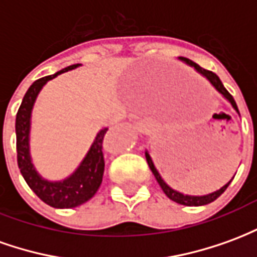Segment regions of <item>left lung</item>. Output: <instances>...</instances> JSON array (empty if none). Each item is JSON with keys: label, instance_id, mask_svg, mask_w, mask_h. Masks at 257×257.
Here are the masks:
<instances>
[{"label": "left lung", "instance_id": "8db88e82", "mask_svg": "<svg viewBox=\"0 0 257 257\" xmlns=\"http://www.w3.org/2000/svg\"><path fill=\"white\" fill-rule=\"evenodd\" d=\"M180 60H183V62H186L187 64H190V66H193L197 71H199V73L202 74V75H205L206 78L209 79L210 84L215 86L216 89L220 92L221 95L226 97L227 100L231 103V106L237 110V112L239 114V111H238V107H237V103H235V100H234V97H232L231 95H230V92L224 88V85L221 84L220 78L216 75L215 73H212V71H209V70H205V68L199 67L198 64L194 63L193 60H190V59L187 58H180ZM146 160H147V164H149V167H150L151 172H153V175L156 176L157 182H158V184L161 186L162 191L165 193V195H167L168 198L172 199V201H175V202H178V204L180 205H186V206H201V205H206V204H210V202H213L215 199H217L219 197H220L221 194L226 191V189L228 187V184L231 183V180L228 182V183L226 184V186H223L220 190H217V191H215V193L212 194H208V195H201V197H194V195H184V194L179 193V191H175L173 189H171L169 186H168L164 180H162V178L160 176V173H158V171L156 169V167H154V164H153V160H151V157L149 156V153H146Z\"/></svg>", "mask_w": 257, "mask_h": 257}]
</instances>
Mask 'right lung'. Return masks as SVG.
<instances>
[{
	"instance_id": "obj_1",
	"label": "right lung",
	"mask_w": 257,
	"mask_h": 257,
	"mask_svg": "<svg viewBox=\"0 0 257 257\" xmlns=\"http://www.w3.org/2000/svg\"><path fill=\"white\" fill-rule=\"evenodd\" d=\"M79 64H71L60 70L53 75H47L33 82L29 90L26 92L23 101L16 114V151H18V165L20 173L25 178L26 183L38 198L53 208H75L78 205L89 201L100 187L104 173V139L108 128L101 129L96 136L93 145L88 154L81 162L75 172L63 182H48L36 172L31 164L29 153V132H30V117L33 104L36 101L38 92L41 90L47 81L55 78L59 74L78 67Z\"/></svg>"
}]
</instances>
